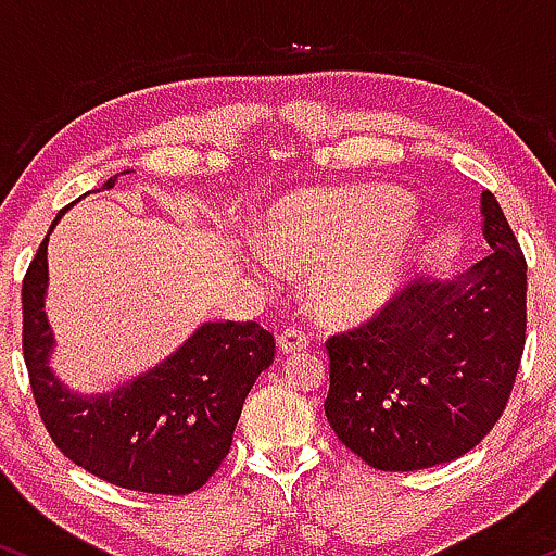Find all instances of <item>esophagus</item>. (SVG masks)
<instances>
[{
	"instance_id": "34e87169",
	"label": "esophagus",
	"mask_w": 556,
	"mask_h": 556,
	"mask_svg": "<svg viewBox=\"0 0 556 556\" xmlns=\"http://www.w3.org/2000/svg\"><path fill=\"white\" fill-rule=\"evenodd\" d=\"M308 342H311L308 334H305V331L300 329V327L282 329V331H279V340H277L279 350H282V353H295V350L308 348Z\"/></svg>"
}]
</instances>
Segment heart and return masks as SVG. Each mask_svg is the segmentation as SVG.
Instances as JSON below:
<instances>
[{
  "label": "heart",
  "mask_w": 556,
  "mask_h": 556,
  "mask_svg": "<svg viewBox=\"0 0 556 556\" xmlns=\"http://www.w3.org/2000/svg\"><path fill=\"white\" fill-rule=\"evenodd\" d=\"M413 240L416 222L405 201L363 190L292 198L261 227L264 251L275 261L314 271L316 308L331 318L379 308L400 285ZM270 260L253 258L266 274L277 269Z\"/></svg>",
  "instance_id": "heart-1"
}]
</instances>
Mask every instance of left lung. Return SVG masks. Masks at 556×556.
Wrapping results in <instances>:
<instances>
[{
    "mask_svg": "<svg viewBox=\"0 0 556 556\" xmlns=\"http://www.w3.org/2000/svg\"><path fill=\"white\" fill-rule=\"evenodd\" d=\"M491 253L446 282L413 279L361 327L329 337V426L376 470L457 460L494 429L526 348V256L481 193Z\"/></svg>",
    "mask_w": 556,
    "mask_h": 556,
    "instance_id": "8db88e82",
    "label": "left lung"
}]
</instances>
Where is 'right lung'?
<instances>
[{
	"label": "right lung",
	"mask_w": 556,
	"mask_h": 556,
	"mask_svg": "<svg viewBox=\"0 0 556 556\" xmlns=\"http://www.w3.org/2000/svg\"><path fill=\"white\" fill-rule=\"evenodd\" d=\"M114 182L117 175L104 188ZM47 242L49 235L23 279V358L52 442L114 486L172 496L201 489L232 446L248 392L271 366L274 334L256 321H208L151 371L110 394L80 397L49 368Z\"/></svg>",
	"instance_id": "1"
}]
</instances>
